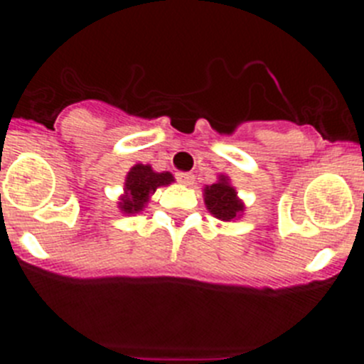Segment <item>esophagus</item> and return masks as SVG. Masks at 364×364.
<instances>
[{
    "label": "esophagus",
    "mask_w": 364,
    "mask_h": 364,
    "mask_svg": "<svg viewBox=\"0 0 364 364\" xmlns=\"http://www.w3.org/2000/svg\"><path fill=\"white\" fill-rule=\"evenodd\" d=\"M176 179H178L181 185L190 186L193 185V181H196V176H193L192 172H178V174H176Z\"/></svg>",
    "instance_id": "1"
}]
</instances>
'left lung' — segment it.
Returning <instances> with one entry per match:
<instances>
[{"label":"left lung","instance_id":"1","mask_svg":"<svg viewBox=\"0 0 364 364\" xmlns=\"http://www.w3.org/2000/svg\"><path fill=\"white\" fill-rule=\"evenodd\" d=\"M204 203L213 216L223 222L240 218L245 211V205L237 199L234 186L229 185L227 176H220V179L204 188Z\"/></svg>","mask_w":364,"mask_h":364}]
</instances>
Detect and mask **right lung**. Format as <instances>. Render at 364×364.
Here are the masks:
<instances>
[{"label":"right lung","instance_id":"obj_1","mask_svg":"<svg viewBox=\"0 0 364 364\" xmlns=\"http://www.w3.org/2000/svg\"><path fill=\"white\" fill-rule=\"evenodd\" d=\"M172 181L174 178L171 172H155L151 165L144 164L134 165L124 179V193L119 200V209L124 215L142 211L156 188L171 185Z\"/></svg>","mask_w":364,"mask_h":364}]
</instances>
